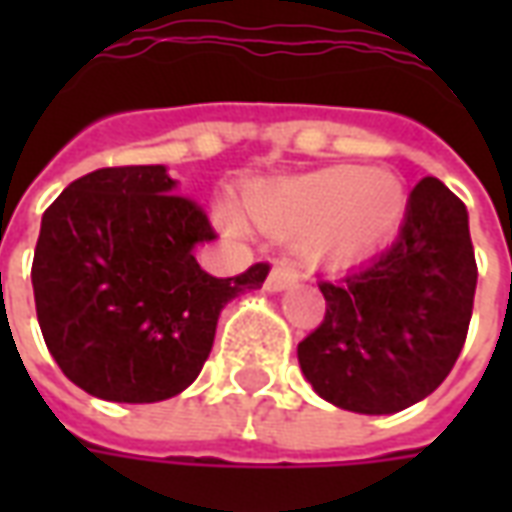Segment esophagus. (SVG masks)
Wrapping results in <instances>:
<instances>
[{"label": "esophagus", "instance_id": "esophagus-1", "mask_svg": "<svg viewBox=\"0 0 512 512\" xmlns=\"http://www.w3.org/2000/svg\"><path fill=\"white\" fill-rule=\"evenodd\" d=\"M296 282H299V274H296L293 268L274 266L266 279V290L268 293H282V290H288L290 285H296Z\"/></svg>", "mask_w": 512, "mask_h": 512}]
</instances>
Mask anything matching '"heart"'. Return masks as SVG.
Returning <instances> with one entry per match:
<instances>
[{
	"instance_id": "obj_1",
	"label": "heart",
	"mask_w": 512,
	"mask_h": 512,
	"mask_svg": "<svg viewBox=\"0 0 512 512\" xmlns=\"http://www.w3.org/2000/svg\"><path fill=\"white\" fill-rule=\"evenodd\" d=\"M406 211L395 172L348 164L263 186L246 200L257 227L279 238L299 235V252L318 266H354L376 255L395 238Z\"/></svg>"
}]
</instances>
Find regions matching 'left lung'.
I'll return each instance as SVG.
<instances>
[{
	"mask_svg": "<svg viewBox=\"0 0 512 512\" xmlns=\"http://www.w3.org/2000/svg\"><path fill=\"white\" fill-rule=\"evenodd\" d=\"M318 288L326 315L299 343L312 389L356 414L414 406L450 376L472 321L477 263L466 205L439 178H422L395 244Z\"/></svg>",
	"mask_w": 512,
	"mask_h": 512,
	"instance_id": "left-lung-1",
	"label": "left lung"
}]
</instances>
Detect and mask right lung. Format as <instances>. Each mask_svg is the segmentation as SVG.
Returning <instances> with one entry per match:
<instances>
[{"label": "right lung", "instance_id": "obj_1", "mask_svg": "<svg viewBox=\"0 0 512 512\" xmlns=\"http://www.w3.org/2000/svg\"><path fill=\"white\" fill-rule=\"evenodd\" d=\"M208 213L175 194L167 167H104L73 180L40 222L35 310L54 362L87 395L158 403L200 376L224 304L260 288L268 263L238 277L202 271Z\"/></svg>", "mask_w": 512, "mask_h": 512}]
</instances>
